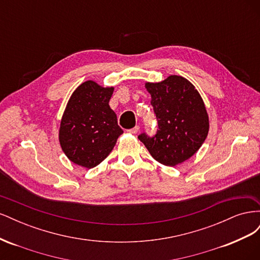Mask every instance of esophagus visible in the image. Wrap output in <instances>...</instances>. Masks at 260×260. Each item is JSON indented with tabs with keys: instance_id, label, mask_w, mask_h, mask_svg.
Instances as JSON below:
<instances>
[{
	"instance_id": "1",
	"label": "esophagus",
	"mask_w": 260,
	"mask_h": 260,
	"mask_svg": "<svg viewBox=\"0 0 260 260\" xmlns=\"http://www.w3.org/2000/svg\"><path fill=\"white\" fill-rule=\"evenodd\" d=\"M139 130H140V127H139V125H136V127H133L132 129H129L128 132L129 133H133V135H136V133L139 132Z\"/></svg>"
}]
</instances>
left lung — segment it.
<instances>
[{"mask_svg": "<svg viewBox=\"0 0 260 260\" xmlns=\"http://www.w3.org/2000/svg\"><path fill=\"white\" fill-rule=\"evenodd\" d=\"M157 121L154 136L146 132L139 140L158 162L176 166L193 156L205 141L208 115L204 102L185 78L170 76L158 83H146Z\"/></svg>", "mask_w": 260, "mask_h": 260, "instance_id": "1", "label": "left lung"}]
</instances>
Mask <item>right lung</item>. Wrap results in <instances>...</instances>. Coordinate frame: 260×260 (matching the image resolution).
I'll use <instances>...</instances> for the list:
<instances>
[{
    "mask_svg": "<svg viewBox=\"0 0 260 260\" xmlns=\"http://www.w3.org/2000/svg\"><path fill=\"white\" fill-rule=\"evenodd\" d=\"M114 88H103L93 81L78 86L62 116L59 142L73 162L93 168L113 151L122 129L109 107Z\"/></svg>",
    "mask_w": 260,
    "mask_h": 260,
    "instance_id": "add662e5",
    "label": "right lung"
}]
</instances>
